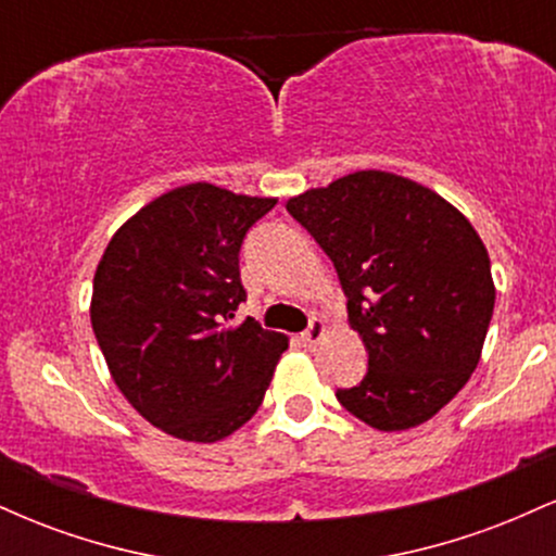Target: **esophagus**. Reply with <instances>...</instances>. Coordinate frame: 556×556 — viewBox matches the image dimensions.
Segmentation results:
<instances>
[{"label":"esophagus","mask_w":556,"mask_h":556,"mask_svg":"<svg viewBox=\"0 0 556 556\" xmlns=\"http://www.w3.org/2000/svg\"><path fill=\"white\" fill-rule=\"evenodd\" d=\"M324 334H327V324H324L321 318H314V321H311V327L300 334V340H303L305 348H316V344L324 340Z\"/></svg>","instance_id":"obj_1"}]
</instances>
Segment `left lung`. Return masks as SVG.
I'll return each mask as SVG.
<instances>
[{"label":"left lung","mask_w":556,"mask_h":556,"mask_svg":"<svg viewBox=\"0 0 556 556\" xmlns=\"http://www.w3.org/2000/svg\"><path fill=\"white\" fill-rule=\"evenodd\" d=\"M334 261L348 321L368 350L344 410L379 431L426 424L481 361L494 279L486 245L442 195L407 177L363 169L287 201Z\"/></svg>","instance_id":"obj_1"}]
</instances>
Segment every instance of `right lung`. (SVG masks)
<instances>
[{"label": "right lung", "mask_w": 556, "mask_h": 556, "mask_svg": "<svg viewBox=\"0 0 556 556\" xmlns=\"http://www.w3.org/2000/svg\"><path fill=\"white\" fill-rule=\"evenodd\" d=\"M277 198L190 182L112 235L96 266L91 327L125 400L169 437L212 444L264 402L287 337L253 318L240 245Z\"/></svg>", "instance_id": "add662e5"}]
</instances>
